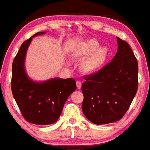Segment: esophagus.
I'll return each mask as SVG.
<instances>
[{"label": "esophagus", "instance_id": "obj_1", "mask_svg": "<svg viewBox=\"0 0 150 150\" xmlns=\"http://www.w3.org/2000/svg\"><path fill=\"white\" fill-rule=\"evenodd\" d=\"M76 87H77V89H81V87H82V82L80 81H77L76 82Z\"/></svg>", "mask_w": 150, "mask_h": 150}]
</instances>
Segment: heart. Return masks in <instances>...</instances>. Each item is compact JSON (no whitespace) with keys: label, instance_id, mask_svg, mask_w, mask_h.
Returning <instances> with one entry per match:
<instances>
[{"label":"heart","instance_id":"1","mask_svg":"<svg viewBox=\"0 0 150 150\" xmlns=\"http://www.w3.org/2000/svg\"><path fill=\"white\" fill-rule=\"evenodd\" d=\"M73 54L75 57L83 59L81 69L86 74H94L102 69L106 64L110 55L108 48L101 46L96 39H85L74 45Z\"/></svg>","mask_w":150,"mask_h":150}]
</instances>
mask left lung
Wrapping results in <instances>:
<instances>
[{
	"instance_id": "1",
	"label": "left lung",
	"mask_w": 150,
	"mask_h": 150,
	"mask_svg": "<svg viewBox=\"0 0 150 150\" xmlns=\"http://www.w3.org/2000/svg\"><path fill=\"white\" fill-rule=\"evenodd\" d=\"M118 50L110 63L98 72L85 76L82 85V108L95 125L120 120L138 90V62L129 44L117 37Z\"/></svg>"
}]
</instances>
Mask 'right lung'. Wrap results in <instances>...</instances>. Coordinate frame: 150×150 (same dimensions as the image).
<instances>
[{"label": "right lung", "mask_w": 150, "mask_h": 150, "mask_svg": "<svg viewBox=\"0 0 150 150\" xmlns=\"http://www.w3.org/2000/svg\"><path fill=\"white\" fill-rule=\"evenodd\" d=\"M45 34L38 32L21 45L12 63V92L27 122L47 125L58 120L68 96L76 91L74 79L51 78L37 82L28 76L25 68L26 52L32 38Z\"/></svg>", "instance_id": "obj_1"}]
</instances>
